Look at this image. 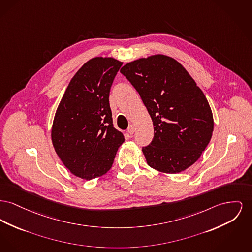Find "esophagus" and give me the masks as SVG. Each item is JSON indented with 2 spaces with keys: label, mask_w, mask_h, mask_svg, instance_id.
<instances>
[{
  "label": "esophagus",
  "mask_w": 252,
  "mask_h": 252,
  "mask_svg": "<svg viewBox=\"0 0 252 252\" xmlns=\"http://www.w3.org/2000/svg\"><path fill=\"white\" fill-rule=\"evenodd\" d=\"M127 132L129 134H131V135L135 132V126H134L133 125H130V126H129V127H128V129H127Z\"/></svg>",
  "instance_id": "34e87169"
}]
</instances>
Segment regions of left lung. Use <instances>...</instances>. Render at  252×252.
<instances>
[{
  "label": "left lung",
  "mask_w": 252,
  "mask_h": 252,
  "mask_svg": "<svg viewBox=\"0 0 252 252\" xmlns=\"http://www.w3.org/2000/svg\"><path fill=\"white\" fill-rule=\"evenodd\" d=\"M120 71L153 122V140L142 148L148 165L169 174L189 168L207 148L214 127L203 91L179 62L162 54L135 60Z\"/></svg>",
  "instance_id": "left-lung-1"
}]
</instances>
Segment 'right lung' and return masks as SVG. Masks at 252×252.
I'll return each mask as SVG.
<instances>
[{
  "label": "right lung",
  "mask_w": 252,
  "mask_h": 252,
  "mask_svg": "<svg viewBox=\"0 0 252 252\" xmlns=\"http://www.w3.org/2000/svg\"><path fill=\"white\" fill-rule=\"evenodd\" d=\"M122 64L112 57L88 61L71 79L56 110L52 144L64 166L77 177L91 180L105 174L125 142L113 126L108 99Z\"/></svg>",
  "instance_id": "obj_1"
}]
</instances>
